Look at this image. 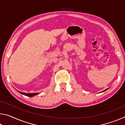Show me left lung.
<instances>
[{
	"label": "left lung",
	"mask_w": 125,
	"mask_h": 125,
	"mask_svg": "<svg viewBox=\"0 0 125 125\" xmlns=\"http://www.w3.org/2000/svg\"><path fill=\"white\" fill-rule=\"evenodd\" d=\"M107 89H109V88H107V89H105V90H103V92H105V91H106V90H107Z\"/></svg>",
	"instance_id": "left-lung-1"
}]
</instances>
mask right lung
Segmentation results:
<instances>
[{"label":"right lung","instance_id":"1","mask_svg":"<svg viewBox=\"0 0 125 125\" xmlns=\"http://www.w3.org/2000/svg\"><path fill=\"white\" fill-rule=\"evenodd\" d=\"M19 92L20 94H21L22 95H26L27 96H29V97H32V96H34L35 95H36L39 94V93H25L20 92Z\"/></svg>","mask_w":125,"mask_h":125}]
</instances>
